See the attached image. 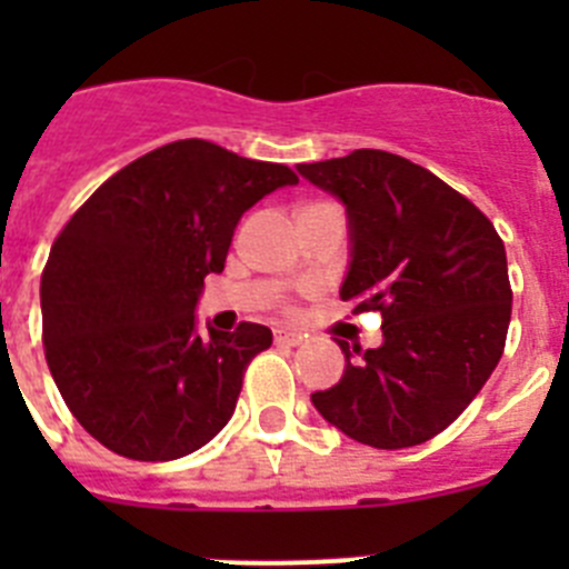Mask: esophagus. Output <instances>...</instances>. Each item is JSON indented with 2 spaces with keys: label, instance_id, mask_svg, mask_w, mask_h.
<instances>
[{
  "label": "esophagus",
  "instance_id": "1",
  "mask_svg": "<svg viewBox=\"0 0 569 569\" xmlns=\"http://www.w3.org/2000/svg\"><path fill=\"white\" fill-rule=\"evenodd\" d=\"M273 339L276 345H288V347L301 345V333H290V330H276Z\"/></svg>",
  "mask_w": 569,
  "mask_h": 569
}]
</instances>
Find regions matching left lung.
<instances>
[{
	"label": "left lung",
	"mask_w": 569,
	"mask_h": 569,
	"mask_svg": "<svg viewBox=\"0 0 569 569\" xmlns=\"http://www.w3.org/2000/svg\"><path fill=\"white\" fill-rule=\"evenodd\" d=\"M299 173L347 204L353 259L341 299L381 313L385 333L373 350L339 339L345 376L313 393L316 410L361 445H425L465 413L505 353V241L467 196L405 156L361 148Z\"/></svg>",
	"instance_id": "left-lung-1"
}]
</instances>
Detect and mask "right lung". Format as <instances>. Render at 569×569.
Masks as SVG:
<instances>
[{
    "instance_id": "obj_1",
    "label": "right lung",
    "mask_w": 569,
    "mask_h": 569,
    "mask_svg": "<svg viewBox=\"0 0 569 569\" xmlns=\"http://www.w3.org/2000/svg\"><path fill=\"white\" fill-rule=\"evenodd\" d=\"M299 176L204 139H179L113 173L59 230L42 270V341L64 405L99 445L170 461L233 416L241 379L273 345L264 325L196 336L208 273L241 213Z\"/></svg>"
}]
</instances>
